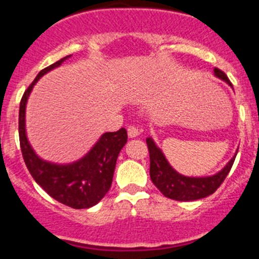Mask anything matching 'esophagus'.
Returning a JSON list of instances; mask_svg holds the SVG:
<instances>
[{"instance_id":"esophagus-1","label":"esophagus","mask_w":259,"mask_h":259,"mask_svg":"<svg viewBox=\"0 0 259 259\" xmlns=\"http://www.w3.org/2000/svg\"><path fill=\"white\" fill-rule=\"evenodd\" d=\"M127 132H128V137H131V139H134V137H137V136H139V135H140V131H139V128L134 127V125H131V127H128Z\"/></svg>"}]
</instances>
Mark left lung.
Segmentation results:
<instances>
[{"label":"left lung","instance_id":"left-lung-1","mask_svg":"<svg viewBox=\"0 0 259 259\" xmlns=\"http://www.w3.org/2000/svg\"><path fill=\"white\" fill-rule=\"evenodd\" d=\"M214 76L230 84V80L223 71L214 68ZM150 155V179L164 197L175 201H196L205 198L214 193L219 185L224 182L230 172L237 150L228 163L214 175L209 176H185L168 163L163 152L157 146L152 137L146 139Z\"/></svg>","mask_w":259,"mask_h":259}]
</instances>
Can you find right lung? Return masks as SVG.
Listing matches in <instances>:
<instances>
[{"label": "right lung", "mask_w": 259, "mask_h": 259, "mask_svg": "<svg viewBox=\"0 0 259 259\" xmlns=\"http://www.w3.org/2000/svg\"><path fill=\"white\" fill-rule=\"evenodd\" d=\"M63 57L38 72L22 97L19 106V141L23 159L35 182L50 197L72 209H88L97 205L113 183L116 159L127 143V131L105 132L88 153L71 163H54L36 154L27 137L26 107L32 89L41 76L70 58Z\"/></svg>", "instance_id": "right-lung-1"}]
</instances>
